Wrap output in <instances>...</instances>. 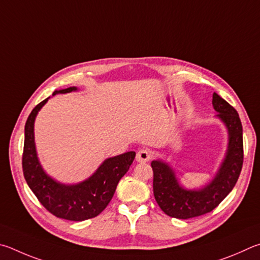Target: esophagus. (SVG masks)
<instances>
[{
    "label": "esophagus",
    "mask_w": 260,
    "mask_h": 260,
    "mask_svg": "<svg viewBox=\"0 0 260 260\" xmlns=\"http://www.w3.org/2000/svg\"><path fill=\"white\" fill-rule=\"evenodd\" d=\"M151 157H152V154H151V152H149V149L143 148L137 153L136 160H137V162L145 163V162H148L149 160H151Z\"/></svg>",
    "instance_id": "34e87169"
}]
</instances>
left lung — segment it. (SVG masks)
<instances>
[{
	"label": "left lung",
	"instance_id": "1",
	"mask_svg": "<svg viewBox=\"0 0 260 260\" xmlns=\"http://www.w3.org/2000/svg\"><path fill=\"white\" fill-rule=\"evenodd\" d=\"M212 105L218 112L217 117L229 131V145L224 161L210 183L200 189H185L168 163L161 160L151 163L154 197L162 211L170 217L188 219L212 211L239 179L243 165V133L239 114L216 92L212 95Z\"/></svg>",
	"mask_w": 260,
	"mask_h": 260
}]
</instances>
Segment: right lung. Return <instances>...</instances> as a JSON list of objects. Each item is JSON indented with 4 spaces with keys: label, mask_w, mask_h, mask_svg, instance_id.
Masks as SVG:
<instances>
[{
    "label": "right lung",
    "mask_w": 260,
    "mask_h": 260,
    "mask_svg": "<svg viewBox=\"0 0 260 260\" xmlns=\"http://www.w3.org/2000/svg\"><path fill=\"white\" fill-rule=\"evenodd\" d=\"M76 90L75 86H71L56 90L52 95ZM48 99L36 105L26 121L22 153L24 177L41 204L53 216L73 221L90 219L98 216L108 206L118 181L133 165L136 153L127 152L106 158L92 176L79 184L65 185L56 181L45 174L41 166L34 142L35 117Z\"/></svg>",
    "instance_id": "1"
}]
</instances>
